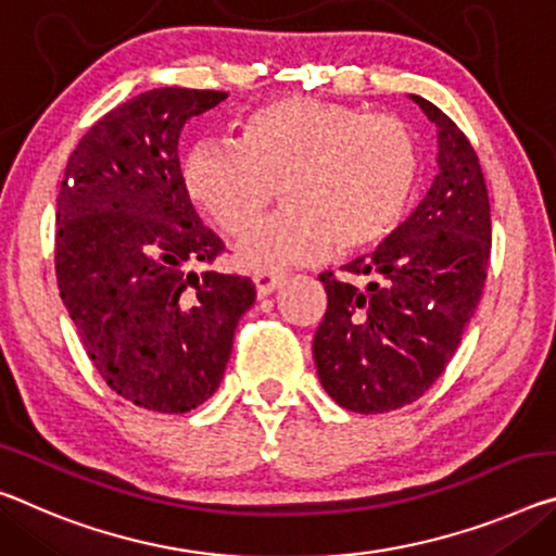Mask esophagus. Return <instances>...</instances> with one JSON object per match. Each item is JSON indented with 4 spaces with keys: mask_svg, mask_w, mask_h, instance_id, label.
I'll return each instance as SVG.
<instances>
[{
    "mask_svg": "<svg viewBox=\"0 0 556 556\" xmlns=\"http://www.w3.org/2000/svg\"><path fill=\"white\" fill-rule=\"evenodd\" d=\"M252 281L254 287H257V294L267 296L275 292L277 287L285 285V275H279V271H269V269H260L252 275Z\"/></svg>",
    "mask_w": 556,
    "mask_h": 556,
    "instance_id": "obj_1",
    "label": "esophagus"
}]
</instances>
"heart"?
<instances>
[{"mask_svg":"<svg viewBox=\"0 0 556 556\" xmlns=\"http://www.w3.org/2000/svg\"><path fill=\"white\" fill-rule=\"evenodd\" d=\"M418 140L389 113L287 96L244 118L237 143H198L185 157L192 200L230 237L271 200L285 210L240 244L254 269L364 252L389 235L418 182Z\"/></svg>","mask_w":556,"mask_h":556,"instance_id":"b5f03b06","label":"heart"}]
</instances>
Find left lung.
<instances>
[{
	"instance_id": "8db88e82",
	"label": "left lung",
	"mask_w": 556,
	"mask_h": 556,
	"mask_svg": "<svg viewBox=\"0 0 556 556\" xmlns=\"http://www.w3.org/2000/svg\"><path fill=\"white\" fill-rule=\"evenodd\" d=\"M438 128L433 188L374 254L324 271L326 312L314 364L326 393L354 413H389L418 401L460 346L488 277V185L468 136L420 96Z\"/></svg>"
}]
</instances>
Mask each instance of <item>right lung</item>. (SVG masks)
I'll use <instances>...</instances> for the list:
<instances>
[{
  "mask_svg": "<svg viewBox=\"0 0 556 556\" xmlns=\"http://www.w3.org/2000/svg\"><path fill=\"white\" fill-rule=\"evenodd\" d=\"M225 99L165 86L116 105L78 140L56 195L61 299L96 371L138 408L205 403L257 294L250 277L207 269L225 242L180 170L182 126Z\"/></svg>",
  "mask_w": 556,
  "mask_h": 556,
  "instance_id": "add662e5",
  "label": "right lung"
}]
</instances>
